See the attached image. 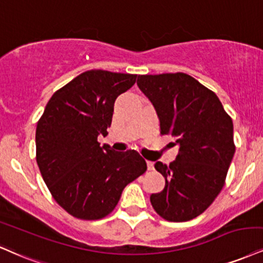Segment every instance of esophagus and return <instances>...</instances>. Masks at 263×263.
<instances>
[{"label":"esophagus","mask_w":263,"mask_h":263,"mask_svg":"<svg viewBox=\"0 0 263 263\" xmlns=\"http://www.w3.org/2000/svg\"><path fill=\"white\" fill-rule=\"evenodd\" d=\"M147 167H148V170H153L154 169L153 162H147Z\"/></svg>","instance_id":"obj_1"}]
</instances>
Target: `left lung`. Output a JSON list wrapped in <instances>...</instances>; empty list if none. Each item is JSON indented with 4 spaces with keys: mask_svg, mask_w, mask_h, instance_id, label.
<instances>
[{
    "mask_svg": "<svg viewBox=\"0 0 263 263\" xmlns=\"http://www.w3.org/2000/svg\"><path fill=\"white\" fill-rule=\"evenodd\" d=\"M137 85L156 109L160 134L179 147L175 160L154 167L165 187L151 195L153 208L169 222H187L216 200L235 153L233 121L213 91L191 76H138Z\"/></svg>",
    "mask_w": 263,
    "mask_h": 263,
    "instance_id": "left-lung-1",
    "label": "left lung"
}]
</instances>
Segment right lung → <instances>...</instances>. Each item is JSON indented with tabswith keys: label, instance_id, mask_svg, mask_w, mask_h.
Wrapping results in <instances>:
<instances>
[{
	"label": "right lung",
	"instance_id": "add662e5",
	"mask_svg": "<svg viewBox=\"0 0 263 263\" xmlns=\"http://www.w3.org/2000/svg\"><path fill=\"white\" fill-rule=\"evenodd\" d=\"M137 74L90 69L53 93L36 125V163L55 201L76 218L111 213L126 185L147 170L136 151L101 147L114 104Z\"/></svg>",
	"mask_w": 263,
	"mask_h": 263
}]
</instances>
